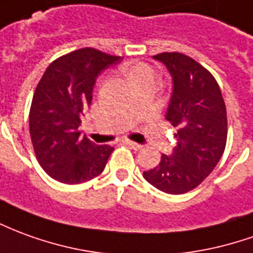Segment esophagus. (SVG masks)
<instances>
[{"label":"esophagus","mask_w":253,"mask_h":253,"mask_svg":"<svg viewBox=\"0 0 253 253\" xmlns=\"http://www.w3.org/2000/svg\"><path fill=\"white\" fill-rule=\"evenodd\" d=\"M123 142H125L126 145H128V146H130V148H132V149H135V151H138V149H141V148H142V145L137 144V142H134V141H130V139H125Z\"/></svg>","instance_id":"1"}]
</instances>
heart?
<instances>
[{"label": "heart", "mask_w": 253, "mask_h": 253, "mask_svg": "<svg viewBox=\"0 0 253 253\" xmlns=\"http://www.w3.org/2000/svg\"><path fill=\"white\" fill-rule=\"evenodd\" d=\"M122 71L137 89L142 87L145 84H153L156 79L155 70L149 64L141 63V61L127 63L122 67Z\"/></svg>", "instance_id": "1"}]
</instances>
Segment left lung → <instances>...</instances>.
<instances>
[{
  "instance_id": "obj_1",
  "label": "left lung",
  "mask_w": 253,
  "mask_h": 253,
  "mask_svg": "<svg viewBox=\"0 0 253 253\" xmlns=\"http://www.w3.org/2000/svg\"><path fill=\"white\" fill-rule=\"evenodd\" d=\"M172 77V96L166 119L176 128L171 156L162 155L144 178L169 194L197 188L212 172L225 152L227 115L216 79L200 63L179 52L153 56Z\"/></svg>"
}]
</instances>
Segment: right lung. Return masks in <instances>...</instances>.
<instances>
[{
  "label": "right lung",
  "mask_w": 253,
  "mask_h": 253,
  "mask_svg": "<svg viewBox=\"0 0 253 253\" xmlns=\"http://www.w3.org/2000/svg\"><path fill=\"white\" fill-rule=\"evenodd\" d=\"M94 47H82L52 61L41 78L30 108V135L35 156L47 175L77 185L100 175L114 148L96 145L81 134L96 78L118 64Z\"/></svg>",
  "instance_id": "right-lung-1"
}]
</instances>
